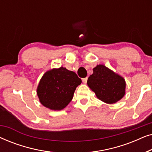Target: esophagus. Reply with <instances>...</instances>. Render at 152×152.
Wrapping results in <instances>:
<instances>
[{
  "label": "esophagus",
  "mask_w": 152,
  "mask_h": 152,
  "mask_svg": "<svg viewBox=\"0 0 152 152\" xmlns=\"http://www.w3.org/2000/svg\"><path fill=\"white\" fill-rule=\"evenodd\" d=\"M87 80H88V77H85V78H83L82 79V82L84 83V84H86V82H87Z\"/></svg>",
  "instance_id": "34e87169"
}]
</instances>
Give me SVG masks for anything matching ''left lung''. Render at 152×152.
Returning <instances> with one entry per match:
<instances>
[{
  "mask_svg": "<svg viewBox=\"0 0 152 152\" xmlns=\"http://www.w3.org/2000/svg\"><path fill=\"white\" fill-rule=\"evenodd\" d=\"M87 84L99 100L109 104L117 102L125 95L124 79L103 64L93 68Z\"/></svg>",
  "mask_w": 152,
  "mask_h": 152,
  "instance_id": "obj_1",
  "label": "left lung"
}]
</instances>
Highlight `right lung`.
Returning <instances> with one entry per match:
<instances>
[{
  "label": "right lung",
  "instance_id": "1",
  "mask_svg": "<svg viewBox=\"0 0 152 152\" xmlns=\"http://www.w3.org/2000/svg\"><path fill=\"white\" fill-rule=\"evenodd\" d=\"M81 83L82 80L75 72L62 66L53 68L43 74L37 86V94L45 107L60 111L70 102Z\"/></svg>",
  "mask_w": 152,
  "mask_h": 152
}]
</instances>
